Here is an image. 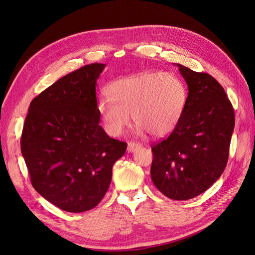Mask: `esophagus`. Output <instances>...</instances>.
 <instances>
[{
	"mask_svg": "<svg viewBox=\"0 0 255 255\" xmlns=\"http://www.w3.org/2000/svg\"><path fill=\"white\" fill-rule=\"evenodd\" d=\"M139 148H141V144L140 143H137V142H128V152H134V151H136L137 149H139Z\"/></svg>",
	"mask_w": 255,
	"mask_h": 255,
	"instance_id": "esophagus-1",
	"label": "esophagus"
}]
</instances>
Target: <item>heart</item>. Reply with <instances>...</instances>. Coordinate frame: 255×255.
<instances>
[{"label":"heart","mask_w":255,"mask_h":255,"mask_svg":"<svg viewBox=\"0 0 255 255\" xmlns=\"http://www.w3.org/2000/svg\"><path fill=\"white\" fill-rule=\"evenodd\" d=\"M110 98L100 99L98 109L109 132L118 136L129 125L130 115L138 133L148 130L163 137L179 123L186 101L184 84L171 72H144L114 82Z\"/></svg>","instance_id":"heart-1"}]
</instances>
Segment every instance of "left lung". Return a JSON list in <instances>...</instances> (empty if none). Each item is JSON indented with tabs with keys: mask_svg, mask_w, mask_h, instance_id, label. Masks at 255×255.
Segmentation results:
<instances>
[{
	"mask_svg": "<svg viewBox=\"0 0 255 255\" xmlns=\"http://www.w3.org/2000/svg\"><path fill=\"white\" fill-rule=\"evenodd\" d=\"M177 67L188 96L172 133L152 146L151 179L166 197L188 200L210 188L225 170L235 115L212 75Z\"/></svg>",
	"mask_w": 255,
	"mask_h": 255,
	"instance_id": "left-lung-1",
	"label": "left lung"
}]
</instances>
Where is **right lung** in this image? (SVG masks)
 Listing matches in <instances>:
<instances>
[{
	"label": "right lung",
	"mask_w": 255,
	"mask_h": 255,
	"mask_svg": "<svg viewBox=\"0 0 255 255\" xmlns=\"http://www.w3.org/2000/svg\"><path fill=\"white\" fill-rule=\"evenodd\" d=\"M104 68L84 66L51 85L30 102L23 126L21 152L33 187L66 212L100 203L127 150L99 125L96 86Z\"/></svg>",
	"instance_id": "obj_1"
}]
</instances>
